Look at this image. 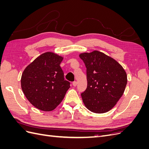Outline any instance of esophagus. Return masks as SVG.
<instances>
[{"instance_id": "34e87169", "label": "esophagus", "mask_w": 149, "mask_h": 149, "mask_svg": "<svg viewBox=\"0 0 149 149\" xmlns=\"http://www.w3.org/2000/svg\"><path fill=\"white\" fill-rule=\"evenodd\" d=\"M72 84H73V86H76L77 85V82H76V81H73V83H72Z\"/></svg>"}]
</instances>
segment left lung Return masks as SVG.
Returning <instances> with one entry per match:
<instances>
[{
  "label": "left lung",
  "instance_id": "1",
  "mask_svg": "<svg viewBox=\"0 0 149 149\" xmlns=\"http://www.w3.org/2000/svg\"><path fill=\"white\" fill-rule=\"evenodd\" d=\"M86 67L87 88L81 95L87 109L94 113L110 111L123 96L127 74L119 63L99 51L81 53Z\"/></svg>",
  "mask_w": 149,
  "mask_h": 149
}]
</instances>
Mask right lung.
Here are the masks:
<instances>
[{
  "label": "right lung",
  "mask_w": 149,
  "mask_h": 149,
  "mask_svg": "<svg viewBox=\"0 0 149 149\" xmlns=\"http://www.w3.org/2000/svg\"><path fill=\"white\" fill-rule=\"evenodd\" d=\"M63 58L52 52L42 54L25 68L21 87L25 97L37 109L50 111L63 100L70 88L60 65Z\"/></svg>",
  "instance_id": "1"
}]
</instances>
